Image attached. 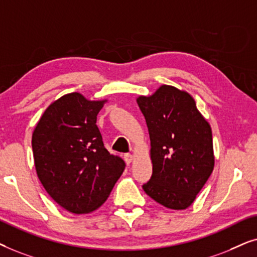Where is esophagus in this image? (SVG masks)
I'll return each mask as SVG.
<instances>
[{"label": "esophagus", "instance_id": "1", "mask_svg": "<svg viewBox=\"0 0 257 257\" xmlns=\"http://www.w3.org/2000/svg\"><path fill=\"white\" fill-rule=\"evenodd\" d=\"M124 161L126 164H129L133 161V155L132 154H124Z\"/></svg>", "mask_w": 257, "mask_h": 257}]
</instances>
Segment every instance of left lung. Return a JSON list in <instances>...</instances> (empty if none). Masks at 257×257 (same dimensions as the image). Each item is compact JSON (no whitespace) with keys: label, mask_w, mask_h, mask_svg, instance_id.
Returning a JSON list of instances; mask_svg holds the SVG:
<instances>
[{"label":"left lung","mask_w":257,"mask_h":257,"mask_svg":"<svg viewBox=\"0 0 257 257\" xmlns=\"http://www.w3.org/2000/svg\"><path fill=\"white\" fill-rule=\"evenodd\" d=\"M138 104L150 136L153 175L142 186L157 203L174 210L194 202L214 169L211 128L194 98L172 85H161Z\"/></svg>","instance_id":"left-lung-1"}]
</instances>
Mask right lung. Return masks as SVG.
<instances>
[{"label":"right lung","mask_w":257,"mask_h":257,"mask_svg":"<svg viewBox=\"0 0 257 257\" xmlns=\"http://www.w3.org/2000/svg\"><path fill=\"white\" fill-rule=\"evenodd\" d=\"M105 101L67 94L43 112L33 133L37 176L50 197L74 214L101 207L124 170L104 148L96 125Z\"/></svg>","instance_id":"add662e5"}]
</instances>
